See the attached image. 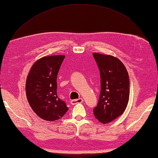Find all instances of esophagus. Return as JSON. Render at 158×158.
Segmentation results:
<instances>
[{"label": "esophagus", "instance_id": "1", "mask_svg": "<svg viewBox=\"0 0 158 158\" xmlns=\"http://www.w3.org/2000/svg\"><path fill=\"white\" fill-rule=\"evenodd\" d=\"M83 102V98H79V99H75V100H71V104L73 105H76V104H77V103H82Z\"/></svg>", "mask_w": 158, "mask_h": 158}]
</instances>
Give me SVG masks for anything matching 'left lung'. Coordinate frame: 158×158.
Returning a JSON list of instances; mask_svg holds the SVG:
<instances>
[{
  "label": "left lung",
  "mask_w": 158,
  "mask_h": 158,
  "mask_svg": "<svg viewBox=\"0 0 158 158\" xmlns=\"http://www.w3.org/2000/svg\"><path fill=\"white\" fill-rule=\"evenodd\" d=\"M100 75V94L94 115L107 123L122 115L129 100L130 80L123 64L115 57L93 53Z\"/></svg>",
  "instance_id": "left-lung-1"
}]
</instances>
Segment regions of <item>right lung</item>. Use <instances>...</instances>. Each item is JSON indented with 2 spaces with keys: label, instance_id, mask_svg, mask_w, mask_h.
<instances>
[{
  "label": "right lung",
  "instance_id": "add662e5",
  "mask_svg": "<svg viewBox=\"0 0 158 158\" xmlns=\"http://www.w3.org/2000/svg\"><path fill=\"white\" fill-rule=\"evenodd\" d=\"M65 56H45L31 67L26 83L30 106L41 119L53 122L64 116L69 108L57 95V76Z\"/></svg>",
  "mask_w": 158,
  "mask_h": 158
}]
</instances>
